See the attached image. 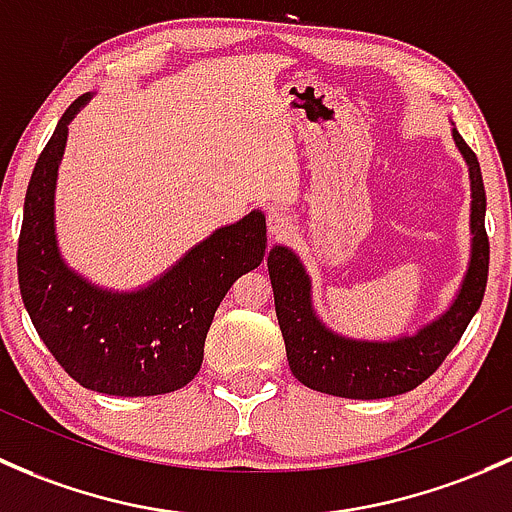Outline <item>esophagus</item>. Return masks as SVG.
<instances>
[{"mask_svg": "<svg viewBox=\"0 0 512 512\" xmlns=\"http://www.w3.org/2000/svg\"><path fill=\"white\" fill-rule=\"evenodd\" d=\"M268 231H271V236H276V239H283V236L291 234L293 229V217L288 212H283V209H268Z\"/></svg>", "mask_w": 512, "mask_h": 512, "instance_id": "34e87169", "label": "esophagus"}]
</instances>
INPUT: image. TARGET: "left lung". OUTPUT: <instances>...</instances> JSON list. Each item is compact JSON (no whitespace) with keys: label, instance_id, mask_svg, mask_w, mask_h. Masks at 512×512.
<instances>
[{"label":"left lung","instance_id":"left-lung-1","mask_svg":"<svg viewBox=\"0 0 512 512\" xmlns=\"http://www.w3.org/2000/svg\"><path fill=\"white\" fill-rule=\"evenodd\" d=\"M451 135L471 179V258L449 308L416 333L392 340H357L335 333L315 313L313 283L298 254L283 244L273 246L268 254V276L288 365L305 387L345 399H384L412 392L439 370L481 308L491 256L486 236V189L478 157L456 128Z\"/></svg>","mask_w":512,"mask_h":512}]
</instances>
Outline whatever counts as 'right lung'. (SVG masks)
<instances>
[{
    "label": "right lung",
    "mask_w": 512,
    "mask_h": 512,
    "mask_svg": "<svg viewBox=\"0 0 512 512\" xmlns=\"http://www.w3.org/2000/svg\"><path fill=\"white\" fill-rule=\"evenodd\" d=\"M93 98L73 100L31 175L19 234V288L31 323L56 362L91 392L155 397L192 382L226 291L266 254L258 209L212 231L160 278L108 291L63 261L56 239V179L68 125Z\"/></svg>",
    "instance_id": "1"
}]
</instances>
